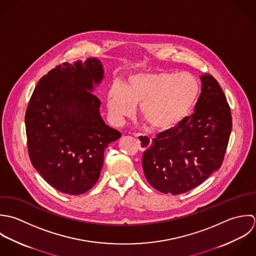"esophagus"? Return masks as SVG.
Returning <instances> with one entry per match:
<instances>
[{
	"label": "esophagus",
	"mask_w": 256,
	"mask_h": 256,
	"mask_svg": "<svg viewBox=\"0 0 256 256\" xmlns=\"http://www.w3.org/2000/svg\"><path fill=\"white\" fill-rule=\"evenodd\" d=\"M134 136L138 138V140L140 142V148L142 150H146L150 148V146H152V138L148 136L140 134H136Z\"/></svg>",
	"instance_id": "esophagus-1"
}]
</instances>
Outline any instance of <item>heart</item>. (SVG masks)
Listing matches in <instances>:
<instances>
[{"mask_svg":"<svg viewBox=\"0 0 256 256\" xmlns=\"http://www.w3.org/2000/svg\"><path fill=\"white\" fill-rule=\"evenodd\" d=\"M199 83L190 73L168 71L130 75L124 86L114 83L106 96L112 120L120 124L140 104L142 116L160 132L178 126L191 112L199 95Z\"/></svg>","mask_w":256,"mask_h":256,"instance_id":"obj_1","label":"heart"}]
</instances>
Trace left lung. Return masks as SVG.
Here are the masks:
<instances>
[{
  "label": "left lung",
  "mask_w": 256,
  "mask_h": 256,
  "mask_svg": "<svg viewBox=\"0 0 256 256\" xmlns=\"http://www.w3.org/2000/svg\"><path fill=\"white\" fill-rule=\"evenodd\" d=\"M202 89L192 116L154 138L142 155L144 176L154 189L179 195L202 184L222 166L232 122L218 81L201 77Z\"/></svg>",
  "instance_id": "8db88e82"
}]
</instances>
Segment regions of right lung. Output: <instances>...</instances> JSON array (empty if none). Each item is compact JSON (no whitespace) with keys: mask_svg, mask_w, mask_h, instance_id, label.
Instances as JSON below:
<instances>
[{"mask_svg":"<svg viewBox=\"0 0 256 256\" xmlns=\"http://www.w3.org/2000/svg\"><path fill=\"white\" fill-rule=\"evenodd\" d=\"M104 79L95 57L57 65L38 83L24 122L32 166L54 189L80 195L98 181L108 146L120 138L92 93Z\"/></svg>","mask_w":256,"mask_h":256,"instance_id":"1","label":"right lung"}]
</instances>
